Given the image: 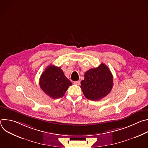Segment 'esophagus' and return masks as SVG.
I'll return each mask as SVG.
<instances>
[{
    "label": "esophagus",
    "instance_id": "34e87169",
    "mask_svg": "<svg viewBox=\"0 0 148 148\" xmlns=\"http://www.w3.org/2000/svg\"><path fill=\"white\" fill-rule=\"evenodd\" d=\"M74 84H75V85L79 86V84H80V81H75V82H74Z\"/></svg>",
    "mask_w": 148,
    "mask_h": 148
}]
</instances>
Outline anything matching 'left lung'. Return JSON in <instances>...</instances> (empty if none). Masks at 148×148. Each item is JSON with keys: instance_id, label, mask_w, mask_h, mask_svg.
Listing matches in <instances>:
<instances>
[{"instance_id": "obj_1", "label": "left lung", "mask_w": 148, "mask_h": 148, "mask_svg": "<svg viewBox=\"0 0 148 148\" xmlns=\"http://www.w3.org/2000/svg\"><path fill=\"white\" fill-rule=\"evenodd\" d=\"M81 85L82 92L87 99L98 101L106 97L112 90L113 76L109 68L101 63L98 67L86 72Z\"/></svg>"}]
</instances>
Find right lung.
Instances as JSON below:
<instances>
[{"label": "right lung", "mask_w": 148, "mask_h": 148, "mask_svg": "<svg viewBox=\"0 0 148 148\" xmlns=\"http://www.w3.org/2000/svg\"><path fill=\"white\" fill-rule=\"evenodd\" d=\"M39 85L41 90L50 98L57 99L64 96L72 83L64 75L60 67L51 64L41 74Z\"/></svg>", "instance_id": "1"}]
</instances>
